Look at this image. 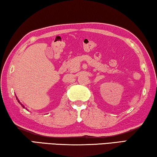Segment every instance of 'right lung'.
I'll return each mask as SVG.
<instances>
[{
    "label": "right lung",
    "mask_w": 157,
    "mask_h": 157,
    "mask_svg": "<svg viewBox=\"0 0 157 157\" xmlns=\"http://www.w3.org/2000/svg\"><path fill=\"white\" fill-rule=\"evenodd\" d=\"M16 97H17V95H16ZM17 101H18V102H19V104H20L21 105V106H22V107H23V108H25V106H24V105H23V104H21V102H20V101H19V99H18V98H17ZM25 109H26V108H25Z\"/></svg>",
    "instance_id": "right-lung-1"
}]
</instances>
